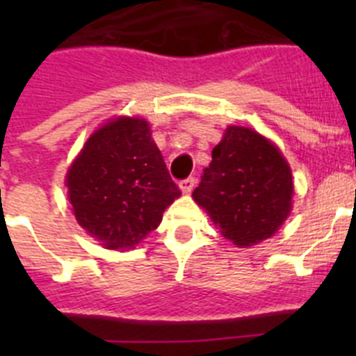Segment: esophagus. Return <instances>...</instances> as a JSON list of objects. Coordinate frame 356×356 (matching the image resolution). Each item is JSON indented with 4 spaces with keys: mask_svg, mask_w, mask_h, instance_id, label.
Returning a JSON list of instances; mask_svg holds the SVG:
<instances>
[{
    "mask_svg": "<svg viewBox=\"0 0 356 356\" xmlns=\"http://www.w3.org/2000/svg\"><path fill=\"white\" fill-rule=\"evenodd\" d=\"M194 184H196V180H194L193 176H188V178H185V180L180 181V188H181V193L184 194H188L194 188Z\"/></svg>",
    "mask_w": 356,
    "mask_h": 356,
    "instance_id": "34e87169",
    "label": "esophagus"
}]
</instances>
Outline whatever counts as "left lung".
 Listing matches in <instances>:
<instances>
[{"label": "left lung", "mask_w": 356, "mask_h": 356, "mask_svg": "<svg viewBox=\"0 0 356 356\" xmlns=\"http://www.w3.org/2000/svg\"><path fill=\"white\" fill-rule=\"evenodd\" d=\"M292 175L278 147L257 131L229 127L193 197L237 248L275 235L291 212Z\"/></svg>", "instance_id": "left-lung-1"}]
</instances>
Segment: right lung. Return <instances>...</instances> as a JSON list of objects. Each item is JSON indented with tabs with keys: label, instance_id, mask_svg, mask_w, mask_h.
<instances>
[{
	"label": "right lung",
	"instance_id": "1",
	"mask_svg": "<svg viewBox=\"0 0 356 356\" xmlns=\"http://www.w3.org/2000/svg\"><path fill=\"white\" fill-rule=\"evenodd\" d=\"M76 221L108 250L139 244L181 191L144 119L119 118L90 135L67 171Z\"/></svg>",
	"mask_w": 356,
	"mask_h": 356
}]
</instances>
